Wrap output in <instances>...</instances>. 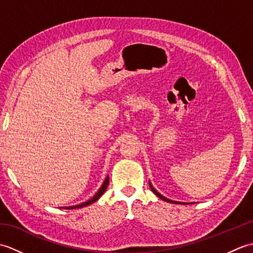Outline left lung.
<instances>
[{"instance_id":"1","label":"left lung","mask_w":253,"mask_h":253,"mask_svg":"<svg viewBox=\"0 0 253 253\" xmlns=\"http://www.w3.org/2000/svg\"><path fill=\"white\" fill-rule=\"evenodd\" d=\"M150 188H151V190H152V191H153V192L155 193V195H157V196H158V197H159L160 199H162V200H164V201H166V202H174V201H171V200H169V199H168V198H165V197H163L162 195H160V193H159V192H158L157 190H155V189H154V188L152 187V185H151V184H150Z\"/></svg>"}]
</instances>
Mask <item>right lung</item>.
Masks as SVG:
<instances>
[{"label": "right lung", "instance_id": "add662e5", "mask_svg": "<svg viewBox=\"0 0 253 253\" xmlns=\"http://www.w3.org/2000/svg\"><path fill=\"white\" fill-rule=\"evenodd\" d=\"M107 185H109V177H106V179L104 180L103 185H102V187L100 188L99 191L95 193V196H94L92 199H90V200H88L87 202H84V203H82V204H79V206H75V207H68V208H64V209H78V208H84V207H87V206H89V204H91V203L95 202V201L98 200V199H99V198H100L102 195H103L104 191L106 190Z\"/></svg>", "mask_w": 253, "mask_h": 253}]
</instances>
